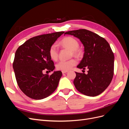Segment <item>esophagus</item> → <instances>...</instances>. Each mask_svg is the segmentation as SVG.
<instances>
[{"label": "esophagus", "mask_w": 129, "mask_h": 129, "mask_svg": "<svg viewBox=\"0 0 129 129\" xmlns=\"http://www.w3.org/2000/svg\"><path fill=\"white\" fill-rule=\"evenodd\" d=\"M68 72L67 71H62V74H65V73H67Z\"/></svg>", "instance_id": "1"}]
</instances>
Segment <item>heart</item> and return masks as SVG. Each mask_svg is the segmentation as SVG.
I'll use <instances>...</instances> for the list:
<instances>
[{
  "label": "heart",
  "instance_id": "1",
  "mask_svg": "<svg viewBox=\"0 0 129 129\" xmlns=\"http://www.w3.org/2000/svg\"><path fill=\"white\" fill-rule=\"evenodd\" d=\"M60 44L62 46L72 50L73 54L74 55H79L80 54V50L78 49L79 47V43L75 38L71 37H66L60 41ZM48 53L49 56L52 60H57L58 55L57 45L56 44H53L50 47ZM76 63L77 61L74 58L67 61L61 60L57 63L56 68L61 71H68L71 69Z\"/></svg>",
  "mask_w": 129,
  "mask_h": 129
}]
</instances>
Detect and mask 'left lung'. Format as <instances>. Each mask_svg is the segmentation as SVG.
<instances>
[{
  "instance_id": "obj_1",
  "label": "left lung",
  "mask_w": 129,
  "mask_h": 129,
  "mask_svg": "<svg viewBox=\"0 0 129 129\" xmlns=\"http://www.w3.org/2000/svg\"><path fill=\"white\" fill-rule=\"evenodd\" d=\"M64 34L79 39L84 47L83 57L77 67L88 68V74L75 72V88L86 96L100 95L108 88L114 76V55L109 43L98 34L85 29L68 31Z\"/></svg>"
}]
</instances>
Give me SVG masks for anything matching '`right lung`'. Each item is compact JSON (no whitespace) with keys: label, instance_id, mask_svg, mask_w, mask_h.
Listing matches in <instances>:
<instances>
[{"label":"right lung","instance_id":"add662e5","mask_svg":"<svg viewBox=\"0 0 129 129\" xmlns=\"http://www.w3.org/2000/svg\"><path fill=\"white\" fill-rule=\"evenodd\" d=\"M64 33L33 37L19 46L15 52L13 63L15 78L21 90L30 98H46L57 88L62 72H54L48 75L43 72L45 69L52 72L55 68L49 55V49Z\"/></svg>","mask_w":129,"mask_h":129}]
</instances>
